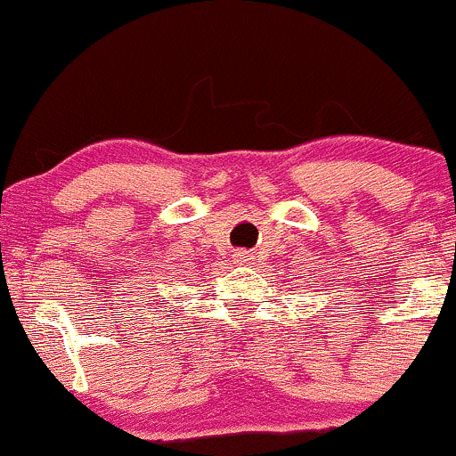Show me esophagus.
I'll return each mask as SVG.
<instances>
[{
    "label": "esophagus",
    "instance_id": "esophagus-1",
    "mask_svg": "<svg viewBox=\"0 0 456 456\" xmlns=\"http://www.w3.org/2000/svg\"><path fill=\"white\" fill-rule=\"evenodd\" d=\"M233 261L240 263V265H244V263L250 261V255H248V252H246V250H238V252H235V255H233Z\"/></svg>",
    "mask_w": 456,
    "mask_h": 456
}]
</instances>
